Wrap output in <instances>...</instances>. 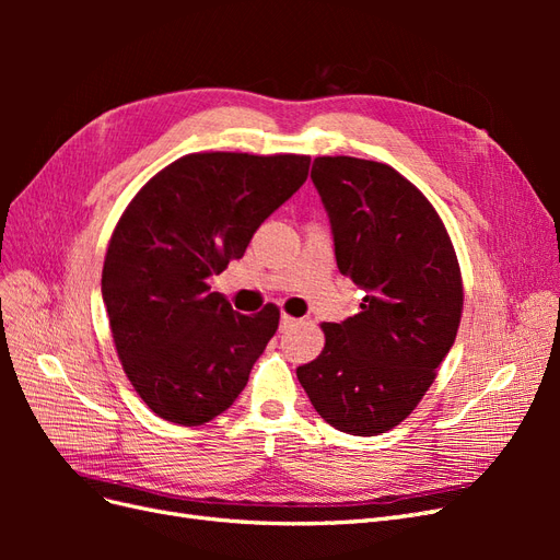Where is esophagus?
<instances>
[{
    "label": "esophagus",
    "mask_w": 560,
    "mask_h": 560,
    "mask_svg": "<svg viewBox=\"0 0 560 560\" xmlns=\"http://www.w3.org/2000/svg\"><path fill=\"white\" fill-rule=\"evenodd\" d=\"M296 322V317H292V315H287V313H282L280 315V329H287V327H292Z\"/></svg>",
    "instance_id": "esophagus-1"
}]
</instances>
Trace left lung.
<instances>
[{
  "label": "left lung",
  "mask_w": 560,
  "mask_h": 560,
  "mask_svg": "<svg viewBox=\"0 0 560 560\" xmlns=\"http://www.w3.org/2000/svg\"><path fill=\"white\" fill-rule=\"evenodd\" d=\"M325 202L336 264L366 296L341 325L322 322L325 348L296 369L331 428L374 436L425 397L463 317V276L432 202L395 167L317 156L311 171Z\"/></svg>",
  "instance_id": "left-lung-1"
}]
</instances>
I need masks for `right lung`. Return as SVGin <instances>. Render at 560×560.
<instances>
[{
  "instance_id": "add662e5",
  "label": "right lung",
  "mask_w": 560,
  "mask_h": 560,
  "mask_svg": "<svg viewBox=\"0 0 560 560\" xmlns=\"http://www.w3.org/2000/svg\"><path fill=\"white\" fill-rule=\"evenodd\" d=\"M308 156L186 154L128 202L103 266L118 360L167 422L202 425L238 399L273 338V303L235 313L208 280L241 259L254 231L308 177Z\"/></svg>"
}]
</instances>
